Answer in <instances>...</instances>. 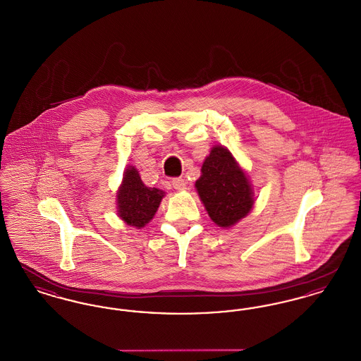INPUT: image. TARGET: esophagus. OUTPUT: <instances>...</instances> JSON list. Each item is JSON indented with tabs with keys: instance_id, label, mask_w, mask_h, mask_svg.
<instances>
[{
	"instance_id": "34e87169",
	"label": "esophagus",
	"mask_w": 361,
	"mask_h": 361,
	"mask_svg": "<svg viewBox=\"0 0 361 361\" xmlns=\"http://www.w3.org/2000/svg\"><path fill=\"white\" fill-rule=\"evenodd\" d=\"M173 188L177 190H184L187 188V183L183 178H174L172 183Z\"/></svg>"
}]
</instances>
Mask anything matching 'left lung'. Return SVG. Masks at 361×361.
Segmentation results:
<instances>
[{"instance_id":"left-lung-1","label":"left lung","mask_w":361,"mask_h":361,"mask_svg":"<svg viewBox=\"0 0 361 361\" xmlns=\"http://www.w3.org/2000/svg\"><path fill=\"white\" fill-rule=\"evenodd\" d=\"M200 172L195 188L216 226L230 228L253 209L256 200L249 176L226 146L211 149Z\"/></svg>"}]
</instances>
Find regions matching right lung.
I'll return each instance as SVG.
<instances>
[{
	"label": "right lung",
	"instance_id": "right-lung-1",
	"mask_svg": "<svg viewBox=\"0 0 361 361\" xmlns=\"http://www.w3.org/2000/svg\"><path fill=\"white\" fill-rule=\"evenodd\" d=\"M165 192L146 187L137 168L128 165L116 192L118 216L128 226L142 228L154 218Z\"/></svg>",
	"mask_w": 361,
	"mask_h": 361
}]
</instances>
